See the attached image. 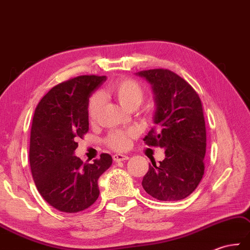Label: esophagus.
<instances>
[{"instance_id":"1","label":"esophagus","mask_w":250,"mask_h":250,"mask_svg":"<svg viewBox=\"0 0 250 250\" xmlns=\"http://www.w3.org/2000/svg\"><path fill=\"white\" fill-rule=\"evenodd\" d=\"M129 159L128 155H123V154H114L113 155V160L116 163H120V162H124V160Z\"/></svg>"}]
</instances>
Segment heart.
<instances>
[{
	"label": "heart",
	"mask_w": 250,
	"mask_h": 250,
	"mask_svg": "<svg viewBox=\"0 0 250 250\" xmlns=\"http://www.w3.org/2000/svg\"><path fill=\"white\" fill-rule=\"evenodd\" d=\"M106 92L112 95L120 104L126 110H135L141 104L144 98V90L140 83L132 79L116 80L106 87ZM103 98L101 94H94L88 102V116L90 119H95L98 110L102 106ZM135 132L132 130H115L107 137L106 142L108 146L118 151L128 148L130 141Z\"/></svg>",
	"instance_id": "heart-1"
}]
</instances>
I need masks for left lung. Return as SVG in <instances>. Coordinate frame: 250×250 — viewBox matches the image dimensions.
I'll return each mask as SVG.
<instances>
[{
    "label": "left lung",
    "instance_id": "obj_1",
    "mask_svg": "<svg viewBox=\"0 0 250 250\" xmlns=\"http://www.w3.org/2000/svg\"><path fill=\"white\" fill-rule=\"evenodd\" d=\"M152 85L154 127L143 138L165 148V159L149 165L142 187L160 201H177L196 189L204 173L207 131L202 104L189 83L168 69L136 73Z\"/></svg>",
    "mask_w": 250,
    "mask_h": 250
}]
</instances>
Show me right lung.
Wrapping results in <instances>:
<instances>
[{"instance_id": "obj_1", "label": "right lung", "mask_w": 250, "mask_h": 250, "mask_svg": "<svg viewBox=\"0 0 250 250\" xmlns=\"http://www.w3.org/2000/svg\"><path fill=\"white\" fill-rule=\"evenodd\" d=\"M106 76H79L52 87L33 116L30 166L37 190L61 212L87 208L99 196L98 179L112 165L109 154L93 164L75 155L77 139L88 130V99Z\"/></svg>"}]
</instances>
